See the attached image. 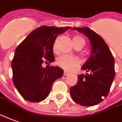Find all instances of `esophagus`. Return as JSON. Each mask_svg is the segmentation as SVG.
I'll return each mask as SVG.
<instances>
[{"label":"esophagus","mask_w":122,"mask_h":122,"mask_svg":"<svg viewBox=\"0 0 122 122\" xmlns=\"http://www.w3.org/2000/svg\"><path fill=\"white\" fill-rule=\"evenodd\" d=\"M68 75H69V73H68V72H67V71H65L63 72V75L67 76Z\"/></svg>","instance_id":"esophagus-1"}]
</instances>
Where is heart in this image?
<instances>
[{"label":"heart","mask_w":122,"mask_h":122,"mask_svg":"<svg viewBox=\"0 0 122 122\" xmlns=\"http://www.w3.org/2000/svg\"><path fill=\"white\" fill-rule=\"evenodd\" d=\"M73 43L75 46L82 47L85 45V40L82 37H80L79 36H75L73 37ZM53 50L54 52L57 51V43L55 41L53 46ZM56 65L58 67H61L65 71H71L73 69L77 67L80 65V61L76 57L71 56V55H63L58 57L56 59Z\"/></svg>","instance_id":"1"}]
</instances>
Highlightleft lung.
<instances>
[{
	"mask_svg": "<svg viewBox=\"0 0 122 122\" xmlns=\"http://www.w3.org/2000/svg\"><path fill=\"white\" fill-rule=\"evenodd\" d=\"M90 40L91 57L82 67L87 73L78 75L76 85L70 88V94L76 103L92 106L101 102L108 96L115 77L114 58L102 37L88 27L76 28Z\"/></svg>",
	"mask_w": 122,
	"mask_h": 122,
	"instance_id": "left-lung-1",
	"label": "left lung"
}]
</instances>
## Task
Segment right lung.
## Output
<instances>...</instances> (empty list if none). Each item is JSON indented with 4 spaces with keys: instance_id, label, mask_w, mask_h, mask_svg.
<instances>
[{
    "instance_id": "add662e5",
    "label": "right lung",
    "mask_w": 122,
    "mask_h": 122,
    "mask_svg": "<svg viewBox=\"0 0 122 122\" xmlns=\"http://www.w3.org/2000/svg\"><path fill=\"white\" fill-rule=\"evenodd\" d=\"M69 28L40 26L16 47L11 64L12 81L25 100L38 102L46 99L53 82L63 76L62 69L49 64L55 61L53 46L56 37ZM44 61L49 64L43 68L41 65Z\"/></svg>"
}]
</instances>
